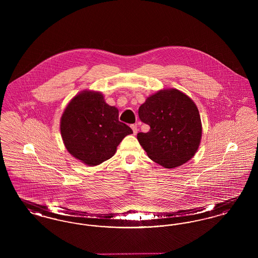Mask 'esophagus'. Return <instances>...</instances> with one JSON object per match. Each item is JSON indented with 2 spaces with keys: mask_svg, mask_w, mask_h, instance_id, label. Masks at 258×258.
<instances>
[{
  "mask_svg": "<svg viewBox=\"0 0 258 258\" xmlns=\"http://www.w3.org/2000/svg\"><path fill=\"white\" fill-rule=\"evenodd\" d=\"M132 128H133V132H134V135H136V134H137V132H138V130H137V125H136V124H133V125H132Z\"/></svg>",
  "mask_w": 258,
  "mask_h": 258,
  "instance_id": "esophagus-1",
  "label": "esophagus"
}]
</instances>
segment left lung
Wrapping results in <instances>:
<instances>
[{
  "label": "left lung",
  "instance_id": "left-lung-1",
  "mask_svg": "<svg viewBox=\"0 0 258 258\" xmlns=\"http://www.w3.org/2000/svg\"><path fill=\"white\" fill-rule=\"evenodd\" d=\"M150 131L137 134L148 157L165 168H175L197 152L202 124L196 103L177 89L161 90L150 96L138 110Z\"/></svg>",
  "mask_w": 258,
  "mask_h": 258
}]
</instances>
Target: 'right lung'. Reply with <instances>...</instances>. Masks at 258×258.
<instances>
[{
	"mask_svg": "<svg viewBox=\"0 0 258 258\" xmlns=\"http://www.w3.org/2000/svg\"><path fill=\"white\" fill-rule=\"evenodd\" d=\"M61 135L69 153L89 166L109 160L132 128L119 121V110L108 105L101 93L83 91L61 115Z\"/></svg>",
	"mask_w": 258,
	"mask_h": 258,
	"instance_id": "add662e5",
	"label": "right lung"
}]
</instances>
